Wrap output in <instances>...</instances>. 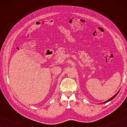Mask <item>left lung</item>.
I'll list each match as a JSON object with an SVG mask.
<instances>
[{"instance_id":"left-lung-1","label":"left lung","mask_w":127,"mask_h":127,"mask_svg":"<svg viewBox=\"0 0 127 127\" xmlns=\"http://www.w3.org/2000/svg\"><path fill=\"white\" fill-rule=\"evenodd\" d=\"M119 91H120V90H119V91H118V92H117V93H116V94H115V95H114V96H112V98H110V99H108V100H106V101H105V102H103V103H107V102H109V101H110V100H111L113 99H114V98H115V97H116V96H117V94H119Z\"/></svg>"}]
</instances>
